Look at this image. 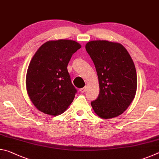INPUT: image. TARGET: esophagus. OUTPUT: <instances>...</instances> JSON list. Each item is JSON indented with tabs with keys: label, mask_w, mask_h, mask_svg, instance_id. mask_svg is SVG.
I'll return each mask as SVG.
<instances>
[{
	"label": "esophagus",
	"mask_w": 159,
	"mask_h": 159,
	"mask_svg": "<svg viewBox=\"0 0 159 159\" xmlns=\"http://www.w3.org/2000/svg\"><path fill=\"white\" fill-rule=\"evenodd\" d=\"M79 90H80V93H83L85 92V91L86 90V87H84V88H80L79 89Z\"/></svg>",
	"instance_id": "esophagus-1"
}]
</instances>
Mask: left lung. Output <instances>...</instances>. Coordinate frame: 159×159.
I'll list each match as a JSON object with an SVG mask.
<instances>
[{"mask_svg":"<svg viewBox=\"0 0 159 159\" xmlns=\"http://www.w3.org/2000/svg\"><path fill=\"white\" fill-rule=\"evenodd\" d=\"M85 49L98 73L99 93L91 102L94 111L102 118L116 117L123 114L134 98L137 73L127 50L118 43L92 41Z\"/></svg>","mask_w":159,"mask_h":159,"instance_id":"obj_1","label":"left lung"}]
</instances>
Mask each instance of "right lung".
Here are the masks:
<instances>
[{
    "label": "right lung",
    "instance_id": "add662e5",
    "mask_svg": "<svg viewBox=\"0 0 159 159\" xmlns=\"http://www.w3.org/2000/svg\"><path fill=\"white\" fill-rule=\"evenodd\" d=\"M80 48L76 41L61 39L45 43L35 53L27 69L26 86L29 98L39 111L57 116L73 102L77 90L67 65Z\"/></svg>",
    "mask_w": 159,
    "mask_h": 159
}]
</instances>
